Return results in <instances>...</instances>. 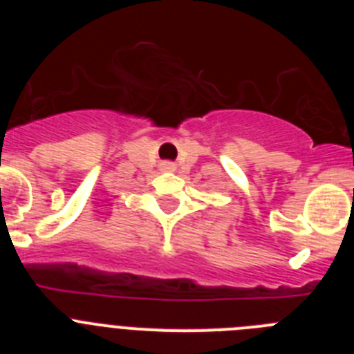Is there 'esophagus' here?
<instances>
[{
    "instance_id": "34e87169",
    "label": "esophagus",
    "mask_w": 354,
    "mask_h": 354,
    "mask_svg": "<svg viewBox=\"0 0 354 354\" xmlns=\"http://www.w3.org/2000/svg\"><path fill=\"white\" fill-rule=\"evenodd\" d=\"M159 168H161V171H175V168H177V167H175L171 161H162L161 167H159Z\"/></svg>"
}]
</instances>
